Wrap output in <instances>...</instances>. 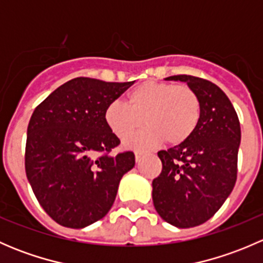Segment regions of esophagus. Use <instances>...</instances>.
Listing matches in <instances>:
<instances>
[{
	"label": "esophagus",
	"mask_w": 263,
	"mask_h": 263,
	"mask_svg": "<svg viewBox=\"0 0 263 263\" xmlns=\"http://www.w3.org/2000/svg\"><path fill=\"white\" fill-rule=\"evenodd\" d=\"M141 158H142L141 151H136V153H135V159H136V161L141 160Z\"/></svg>",
	"instance_id": "esophagus-1"
}]
</instances>
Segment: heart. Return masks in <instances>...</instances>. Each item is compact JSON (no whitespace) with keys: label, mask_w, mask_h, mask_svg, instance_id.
I'll return each mask as SVG.
<instances>
[{"label":"heart","mask_w":263,"mask_h":263,"mask_svg":"<svg viewBox=\"0 0 263 263\" xmlns=\"http://www.w3.org/2000/svg\"><path fill=\"white\" fill-rule=\"evenodd\" d=\"M126 104L112 102L104 110V122L118 139L124 140L142 128L146 131L124 142L127 147H153L165 141L184 144L197 129L202 113L197 92L184 84L145 81L126 97Z\"/></svg>","instance_id":"obj_1"}]
</instances>
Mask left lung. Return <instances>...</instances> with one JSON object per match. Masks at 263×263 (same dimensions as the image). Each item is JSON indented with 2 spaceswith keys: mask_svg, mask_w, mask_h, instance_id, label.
I'll return each mask as SVG.
<instances>
[{
  "mask_svg": "<svg viewBox=\"0 0 263 263\" xmlns=\"http://www.w3.org/2000/svg\"><path fill=\"white\" fill-rule=\"evenodd\" d=\"M166 80L187 82L197 92L202 113L188 141L158 153L163 169L153 181V201L166 222L193 228L211 219L234 188L240 123L217 85L191 75Z\"/></svg>",
  "mask_w": 263,
  "mask_h": 263,
  "instance_id": "8db88e82",
  "label": "left lung"
}]
</instances>
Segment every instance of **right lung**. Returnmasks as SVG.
<instances>
[{
	"mask_svg": "<svg viewBox=\"0 0 263 263\" xmlns=\"http://www.w3.org/2000/svg\"><path fill=\"white\" fill-rule=\"evenodd\" d=\"M135 81L76 78L34 109L28 126L25 172L36 200L62 227L80 229L103 219L135 154L110 155L121 144L104 110Z\"/></svg>",
	"mask_w": 263,
	"mask_h": 263,
	"instance_id": "add662e5",
	"label": "right lung"
}]
</instances>
